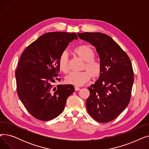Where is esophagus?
I'll list each match as a JSON object with an SVG mask.
<instances>
[{
	"mask_svg": "<svg viewBox=\"0 0 149 149\" xmlns=\"http://www.w3.org/2000/svg\"><path fill=\"white\" fill-rule=\"evenodd\" d=\"M75 91H80V88H79V87H77V86H75Z\"/></svg>",
	"mask_w": 149,
	"mask_h": 149,
	"instance_id": "obj_1",
	"label": "esophagus"
}]
</instances>
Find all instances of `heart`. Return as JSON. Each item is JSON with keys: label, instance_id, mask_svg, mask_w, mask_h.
Instances as JSON below:
<instances>
[{"label": "heart", "instance_id": "b5f03b06", "mask_svg": "<svg viewBox=\"0 0 149 149\" xmlns=\"http://www.w3.org/2000/svg\"><path fill=\"white\" fill-rule=\"evenodd\" d=\"M74 52L84 62L83 66L84 71L70 72L66 77V82L70 84L82 86L89 81L91 77H98L101 73V65L100 63L95 60V52L89 45H83L77 47L74 49ZM58 66L61 71L67 74L69 71V59L68 54L63 51L58 58Z\"/></svg>", "mask_w": 149, "mask_h": 149}]
</instances>
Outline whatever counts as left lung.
I'll return each mask as SVG.
<instances>
[{"mask_svg": "<svg viewBox=\"0 0 149 149\" xmlns=\"http://www.w3.org/2000/svg\"><path fill=\"white\" fill-rule=\"evenodd\" d=\"M79 38L96 48L101 73L90 91L86 105L89 114L100 123L115 119L130 102L134 83L131 61L113 39L101 33H78Z\"/></svg>", "mask_w": 149, "mask_h": 149, "instance_id": "8db88e82", "label": "left lung"}]
</instances>
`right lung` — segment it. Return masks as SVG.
Masks as SVG:
<instances>
[{
  "instance_id": "obj_1",
  "label": "right lung",
  "mask_w": 149,
  "mask_h": 149,
  "mask_svg": "<svg viewBox=\"0 0 149 149\" xmlns=\"http://www.w3.org/2000/svg\"><path fill=\"white\" fill-rule=\"evenodd\" d=\"M76 33L51 32L43 34L22 54L15 75L17 95L29 113L49 121L64 110L66 100L74 91L72 84L52 83L58 79V60Z\"/></svg>"
}]
</instances>
